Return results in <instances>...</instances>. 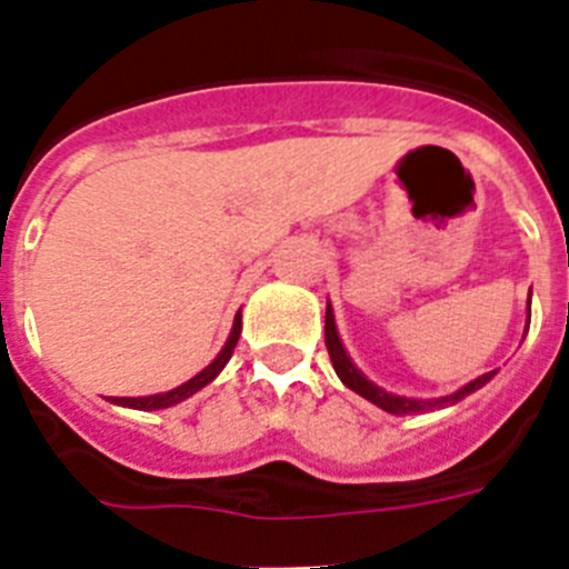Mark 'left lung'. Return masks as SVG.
I'll return each mask as SVG.
<instances>
[{
    "label": "left lung",
    "instance_id": "1",
    "mask_svg": "<svg viewBox=\"0 0 569 569\" xmlns=\"http://www.w3.org/2000/svg\"><path fill=\"white\" fill-rule=\"evenodd\" d=\"M530 293H532V290H530ZM527 313H530V301H527ZM325 345H328L330 361H333V370H336V376L341 379V385L350 387L353 393H359L361 399H367L370 405L381 407L385 413H393V416L433 413V410L450 407V405H456V401L465 399V396L476 393L479 387H485L487 381L496 376V370H490V373L467 381V385L459 387L456 393L441 396V399H413V396L390 393V390H385V387H379L376 381L367 379L359 367L353 365V359H350V353H347V347L341 345V336H339V328H336V316H333V308H330V301H328V313H325Z\"/></svg>",
    "mask_w": 569,
    "mask_h": 569
}]
</instances>
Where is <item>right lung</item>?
Listing matches in <instances>:
<instances>
[{
  "instance_id": "add662e5",
  "label": "right lung",
  "mask_w": 569,
  "mask_h": 569,
  "mask_svg": "<svg viewBox=\"0 0 569 569\" xmlns=\"http://www.w3.org/2000/svg\"><path fill=\"white\" fill-rule=\"evenodd\" d=\"M239 333H241V310L236 313L233 319V328H230V336L228 341H224V347L219 350V356H216L213 361H210L204 370H199V373L193 376V379H188L184 385L173 387V390H168V393H153V396H136V399H130V396H110V405H119V407H130V410H164V407H173L179 405V401L190 399L193 393H199L202 387H208L210 381L216 379V376L222 373L224 365L230 361V356H233L236 350V341H239Z\"/></svg>"
}]
</instances>
